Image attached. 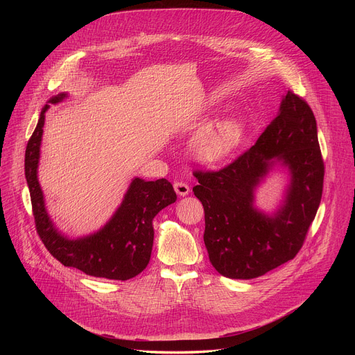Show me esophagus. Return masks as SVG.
<instances>
[{
	"label": "esophagus",
	"mask_w": 355,
	"mask_h": 355,
	"mask_svg": "<svg viewBox=\"0 0 355 355\" xmlns=\"http://www.w3.org/2000/svg\"><path fill=\"white\" fill-rule=\"evenodd\" d=\"M174 189H175V192H177L178 195H181V196H185V195L189 193V187H188V184H185V182H182V181H175V182H174Z\"/></svg>",
	"instance_id": "1"
}]
</instances>
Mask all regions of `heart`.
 I'll return each instance as SVG.
<instances>
[{"mask_svg": "<svg viewBox=\"0 0 355 355\" xmlns=\"http://www.w3.org/2000/svg\"><path fill=\"white\" fill-rule=\"evenodd\" d=\"M243 126L236 119H225L214 126L200 130L193 141L192 151L202 163H216L225 159L240 143Z\"/></svg>", "mask_w": 355, "mask_h": 355, "instance_id": "heart-1", "label": "heart"}]
</instances>
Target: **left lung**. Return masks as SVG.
Masks as SVG:
<instances>
[{"label": "left lung", "mask_w": 355, "mask_h": 355, "mask_svg": "<svg viewBox=\"0 0 355 355\" xmlns=\"http://www.w3.org/2000/svg\"><path fill=\"white\" fill-rule=\"evenodd\" d=\"M275 161L291 171L286 205L268 218L252 207V192ZM193 195L205 211L209 261L227 278L251 279L293 260L320 205L324 163L315 115L288 91L279 114L256 144L218 171L195 170Z\"/></svg>", "instance_id": "obj_1"}]
</instances>
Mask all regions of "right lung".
<instances>
[{
	"label": "right lung",
	"instance_id": "right-lung-1",
	"mask_svg": "<svg viewBox=\"0 0 355 355\" xmlns=\"http://www.w3.org/2000/svg\"><path fill=\"white\" fill-rule=\"evenodd\" d=\"M64 96L66 94H59L49 103H60ZM47 108V105L43 108L25 151V177L36 232L42 243L64 267L77 268L87 275L118 281L136 277L150 261L155 237L151 220L177 199L173 185L166 178L156 181L135 178L122 205L103 230L78 240L63 237L46 214L43 193L36 175Z\"/></svg>",
	"mask_w": 355,
	"mask_h": 355
}]
</instances>
